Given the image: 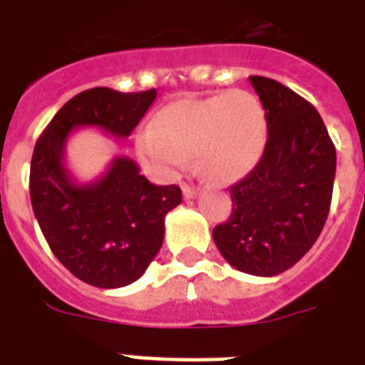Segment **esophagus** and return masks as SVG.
Wrapping results in <instances>:
<instances>
[{
	"mask_svg": "<svg viewBox=\"0 0 365 365\" xmlns=\"http://www.w3.org/2000/svg\"><path fill=\"white\" fill-rule=\"evenodd\" d=\"M198 194V188L194 185H182V196H185L186 200H192L194 196Z\"/></svg>",
	"mask_w": 365,
	"mask_h": 365,
	"instance_id": "1",
	"label": "esophagus"
}]
</instances>
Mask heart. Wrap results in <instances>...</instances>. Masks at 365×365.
I'll return each instance as SVG.
<instances>
[{"label":"heart","instance_id":"obj_1","mask_svg":"<svg viewBox=\"0 0 365 365\" xmlns=\"http://www.w3.org/2000/svg\"><path fill=\"white\" fill-rule=\"evenodd\" d=\"M267 140L265 109L246 90L169 103L138 136L142 158L165 175L182 171L190 155L212 179H240L256 165Z\"/></svg>","mask_w":365,"mask_h":365}]
</instances>
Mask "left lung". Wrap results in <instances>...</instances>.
Listing matches in <instances>:
<instances>
[{"label":"left lung","instance_id":"1","mask_svg":"<svg viewBox=\"0 0 365 365\" xmlns=\"http://www.w3.org/2000/svg\"><path fill=\"white\" fill-rule=\"evenodd\" d=\"M267 119L262 160L229 188V221L213 242L235 269L275 277L302 259L319 237L333 196L336 152L322 115L281 82L250 76Z\"/></svg>","mask_w":365,"mask_h":365}]
</instances>
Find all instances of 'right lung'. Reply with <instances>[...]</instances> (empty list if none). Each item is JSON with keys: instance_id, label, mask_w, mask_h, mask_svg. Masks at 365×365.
<instances>
[{"instance_id": "right-lung-1", "label": "right lung", "mask_w": 365, "mask_h": 365, "mask_svg": "<svg viewBox=\"0 0 365 365\" xmlns=\"http://www.w3.org/2000/svg\"><path fill=\"white\" fill-rule=\"evenodd\" d=\"M155 96V90H84L57 111L34 146L30 202L38 225L57 259L92 287L119 289L142 277L182 192L177 185H152L130 158H115L100 179L76 182L65 167L68 134L96 127L127 138Z\"/></svg>"}]
</instances>
